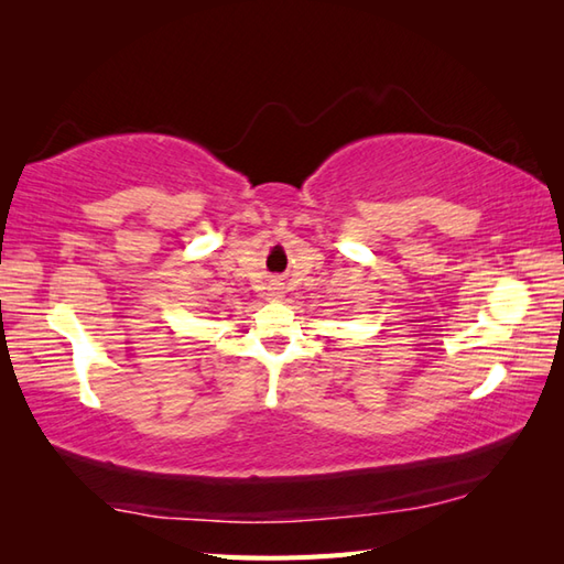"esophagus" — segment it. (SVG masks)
I'll return each mask as SVG.
<instances>
[{"label":"esophagus","instance_id":"34e87169","mask_svg":"<svg viewBox=\"0 0 564 564\" xmlns=\"http://www.w3.org/2000/svg\"><path fill=\"white\" fill-rule=\"evenodd\" d=\"M269 295H271V297H281V289H279V285H275V283H273V285H271V289H269Z\"/></svg>","mask_w":564,"mask_h":564}]
</instances>
